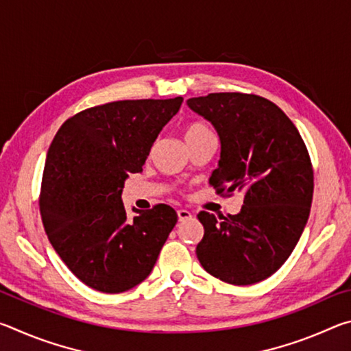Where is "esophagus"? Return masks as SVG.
<instances>
[{"label": "esophagus", "instance_id": "34e87169", "mask_svg": "<svg viewBox=\"0 0 351 351\" xmlns=\"http://www.w3.org/2000/svg\"><path fill=\"white\" fill-rule=\"evenodd\" d=\"M178 218H180V221H184V219L192 218V213L187 209H178Z\"/></svg>", "mask_w": 351, "mask_h": 351}]
</instances>
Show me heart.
<instances>
[{"label": "heart", "mask_w": 351, "mask_h": 351, "mask_svg": "<svg viewBox=\"0 0 351 351\" xmlns=\"http://www.w3.org/2000/svg\"><path fill=\"white\" fill-rule=\"evenodd\" d=\"M209 136H215V134H213V132L207 123L201 121H192L184 127V139H186L189 147L197 144V142L203 141L206 138H209Z\"/></svg>", "instance_id": "b5f03b06"}]
</instances>
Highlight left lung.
I'll use <instances>...</instances> for the list:
<instances>
[{"instance_id":"obj_1","label":"left lung","mask_w":351,"mask_h":351,"mask_svg":"<svg viewBox=\"0 0 351 351\" xmlns=\"http://www.w3.org/2000/svg\"><path fill=\"white\" fill-rule=\"evenodd\" d=\"M187 105L221 141L209 184L221 197L245 195L237 215L198 213L204 235L197 257L226 283H258L288 260L305 229L314 190L310 153L291 119L265 97L212 93Z\"/></svg>"}]
</instances>
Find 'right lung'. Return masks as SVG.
<instances>
[{"label":"right lung","instance_id":"obj_1","mask_svg":"<svg viewBox=\"0 0 351 351\" xmlns=\"http://www.w3.org/2000/svg\"><path fill=\"white\" fill-rule=\"evenodd\" d=\"M181 104L175 97L91 106L69 117L47 150L40 190L46 235L69 271L100 293L145 280L178 221L167 204L133 209L128 218L121 195Z\"/></svg>","mask_w":351,"mask_h":351}]
</instances>
